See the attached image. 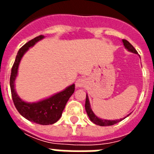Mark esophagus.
Segmentation results:
<instances>
[{
    "mask_svg": "<svg viewBox=\"0 0 154 154\" xmlns=\"http://www.w3.org/2000/svg\"><path fill=\"white\" fill-rule=\"evenodd\" d=\"M86 83L87 82L85 78H84V77H80V78H78L76 81V86L77 88H82V87L85 86L86 85Z\"/></svg>",
    "mask_w": 154,
    "mask_h": 154,
    "instance_id": "34e87169",
    "label": "esophagus"
}]
</instances>
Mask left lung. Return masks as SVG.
I'll return each instance as SVG.
<instances>
[{"mask_svg":"<svg viewBox=\"0 0 154 154\" xmlns=\"http://www.w3.org/2000/svg\"><path fill=\"white\" fill-rule=\"evenodd\" d=\"M122 42H123V44H124L125 48L126 49H128V51L131 52V53H136L137 54V52L135 49H134V47L130 43H129L128 41L126 40L123 39L122 40ZM85 110H86V112L88 116H89V119L91 122H93L94 124L97 125H100V126H109V125H115L118 123L119 122L122 121V120L124 119H118V120H105V119H101V118H99L96 116V115L94 114V112H93V110L91 109V108H90V104H89V97L87 96L86 94V100H85ZM128 115V116H129Z\"/></svg>","mask_w":154,"mask_h":154,"instance_id":"left-lung-1","label":"left lung"}]
</instances>
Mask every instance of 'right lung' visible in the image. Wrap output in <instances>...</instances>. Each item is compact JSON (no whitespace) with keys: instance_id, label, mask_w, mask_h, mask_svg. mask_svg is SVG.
Returning a JSON list of instances; mask_svg holds the SVG:
<instances>
[{"instance_id":"1","label":"right lung","mask_w":154,"mask_h":154,"mask_svg":"<svg viewBox=\"0 0 154 154\" xmlns=\"http://www.w3.org/2000/svg\"><path fill=\"white\" fill-rule=\"evenodd\" d=\"M44 37L43 35H40L28 42L19 49L11 70L10 89L13 103L19 113L30 122L47 125L54 124L60 119L68 100L74 93L75 85L72 84L63 91L54 94L49 98L33 103H28L21 100L17 94L14 88V82L17 76L18 67L21 58L30 47L33 46L37 42L42 40Z\"/></svg>"}]
</instances>
